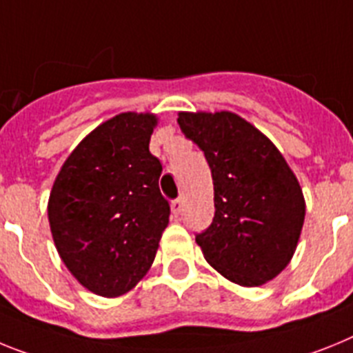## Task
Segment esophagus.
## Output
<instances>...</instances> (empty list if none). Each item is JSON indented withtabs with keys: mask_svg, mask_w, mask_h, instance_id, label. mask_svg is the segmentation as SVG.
Wrapping results in <instances>:
<instances>
[{
	"mask_svg": "<svg viewBox=\"0 0 353 353\" xmlns=\"http://www.w3.org/2000/svg\"><path fill=\"white\" fill-rule=\"evenodd\" d=\"M170 208H172V213L176 214V216H179L181 211H183V199H174V201L170 202Z\"/></svg>",
	"mask_w": 353,
	"mask_h": 353,
	"instance_id": "34e87169",
	"label": "esophagus"
}]
</instances>
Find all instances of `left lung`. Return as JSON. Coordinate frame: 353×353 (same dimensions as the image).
Instances as JSON below:
<instances>
[{
  "label": "left lung",
  "instance_id": "8db88e82",
  "mask_svg": "<svg viewBox=\"0 0 353 353\" xmlns=\"http://www.w3.org/2000/svg\"><path fill=\"white\" fill-rule=\"evenodd\" d=\"M186 139L204 151L214 216L195 234L206 261L240 286H261L286 268L304 225L305 202L277 147L231 112L179 113Z\"/></svg>",
  "mask_w": 353,
  "mask_h": 353
}]
</instances>
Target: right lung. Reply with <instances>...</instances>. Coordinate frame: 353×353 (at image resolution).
I'll return each instance as SVG.
<instances>
[{
    "label": "right lung",
    "instance_id": "1",
    "mask_svg": "<svg viewBox=\"0 0 353 353\" xmlns=\"http://www.w3.org/2000/svg\"><path fill=\"white\" fill-rule=\"evenodd\" d=\"M149 113H121L85 137L49 195L53 240L69 272L101 296L134 288L154 261L170 216L149 152Z\"/></svg>",
    "mask_w": 353,
    "mask_h": 353
}]
</instances>
